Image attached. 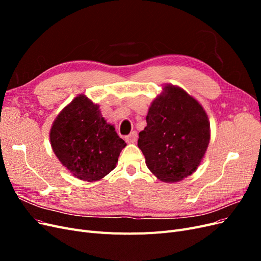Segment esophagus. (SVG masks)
Masks as SVG:
<instances>
[{"label": "esophagus", "mask_w": 261, "mask_h": 261, "mask_svg": "<svg viewBox=\"0 0 261 261\" xmlns=\"http://www.w3.org/2000/svg\"><path fill=\"white\" fill-rule=\"evenodd\" d=\"M125 140L129 144H134L137 140V132H132L128 136L125 137Z\"/></svg>", "instance_id": "obj_1"}]
</instances>
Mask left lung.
I'll return each mask as SVG.
<instances>
[{"label": "left lung", "mask_w": 261, "mask_h": 261, "mask_svg": "<svg viewBox=\"0 0 261 261\" xmlns=\"http://www.w3.org/2000/svg\"><path fill=\"white\" fill-rule=\"evenodd\" d=\"M146 121L138 147L152 174L167 183L193 174L210 141V122L199 102L168 84L149 107Z\"/></svg>", "instance_id": "obj_1"}]
</instances>
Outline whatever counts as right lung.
Here are the masks:
<instances>
[{
    "mask_svg": "<svg viewBox=\"0 0 261 261\" xmlns=\"http://www.w3.org/2000/svg\"><path fill=\"white\" fill-rule=\"evenodd\" d=\"M50 141L63 167L86 181L108 175L126 146L114 125L102 117L99 106L85 94H78L59 113L52 124Z\"/></svg>",
    "mask_w": 261,
    "mask_h": 261,
    "instance_id": "add662e5",
    "label": "right lung"
}]
</instances>
